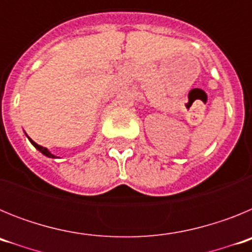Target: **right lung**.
<instances>
[{"mask_svg":"<svg viewBox=\"0 0 252 252\" xmlns=\"http://www.w3.org/2000/svg\"><path fill=\"white\" fill-rule=\"evenodd\" d=\"M29 140H30V142H31V144H32V145H34V146H35V148H36V149H37V150H39V151H40V153H43V154H44V155H45V157H48V158H55V157H54V155H53V154H51V153H50V151H49V150H48V149H46V148H43V146H40V145H37L36 142H34V141H32V140H31V139H30V137H29Z\"/></svg>","mask_w":252,"mask_h":252,"instance_id":"obj_1","label":"right lung"}]
</instances>
